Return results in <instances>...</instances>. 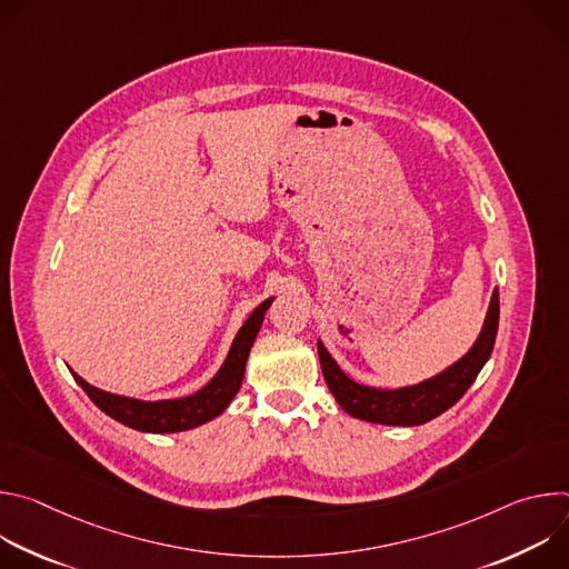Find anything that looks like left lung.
Returning <instances> with one entry per match:
<instances>
[{"label":"left lung","instance_id":"8db88e82","mask_svg":"<svg viewBox=\"0 0 569 569\" xmlns=\"http://www.w3.org/2000/svg\"><path fill=\"white\" fill-rule=\"evenodd\" d=\"M500 321V292L496 290L491 297L489 312H486L483 327L470 351L450 365L446 371L410 387L398 389H378L367 387L351 380L338 362L331 358L319 340L317 353L321 362V373L327 380L331 393L340 402V408L362 421L382 423V426H423L446 410L466 393V389L475 382L477 373L491 358Z\"/></svg>","mask_w":569,"mask_h":569}]
</instances>
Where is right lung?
<instances>
[{
	"mask_svg": "<svg viewBox=\"0 0 569 569\" xmlns=\"http://www.w3.org/2000/svg\"><path fill=\"white\" fill-rule=\"evenodd\" d=\"M274 297L266 299L261 306L254 308V312L246 319L240 331L236 333L231 349L218 369V373L196 393L173 400H137L128 396H117L110 391H103L99 387H92L78 373L71 371L73 380L83 387V391L92 398V402L101 412L112 417L114 421L139 430V432H184L191 428H198L218 415L227 410L231 398L238 393L242 385V376H246V362L250 356V349L257 340V333L263 323L266 310L270 308Z\"/></svg>",
	"mask_w": 569,
	"mask_h": 569,
	"instance_id": "1",
	"label": "right lung"
}]
</instances>
